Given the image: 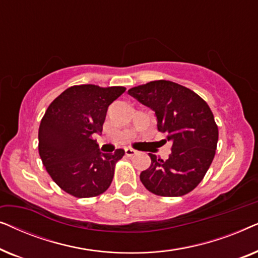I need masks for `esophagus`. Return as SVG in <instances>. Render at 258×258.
<instances>
[{
  "label": "esophagus",
  "instance_id": "obj_1",
  "mask_svg": "<svg viewBox=\"0 0 258 258\" xmlns=\"http://www.w3.org/2000/svg\"><path fill=\"white\" fill-rule=\"evenodd\" d=\"M136 153H137V151L132 149V148H125V155H126V156H128V157L134 156V155H136Z\"/></svg>",
  "mask_w": 258,
  "mask_h": 258
}]
</instances>
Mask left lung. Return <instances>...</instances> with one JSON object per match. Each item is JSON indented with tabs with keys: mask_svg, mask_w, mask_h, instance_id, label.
I'll use <instances>...</instances> for the list:
<instances>
[{
	"mask_svg": "<svg viewBox=\"0 0 258 258\" xmlns=\"http://www.w3.org/2000/svg\"><path fill=\"white\" fill-rule=\"evenodd\" d=\"M128 93L153 109L158 132L172 143L168 160L149 154L151 164L141 172V182L162 197L190 192L204 178L216 153L218 126L209 105L195 91L165 80L141 84Z\"/></svg>",
	"mask_w": 258,
	"mask_h": 258,
	"instance_id": "left-lung-1",
	"label": "left lung"
}]
</instances>
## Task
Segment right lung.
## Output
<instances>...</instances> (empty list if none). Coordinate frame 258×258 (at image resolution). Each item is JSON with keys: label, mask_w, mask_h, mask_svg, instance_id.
Returning <instances> with one entry per match:
<instances>
[{"label": "right lung", "mask_w": 258, "mask_h": 258, "mask_svg": "<svg viewBox=\"0 0 258 258\" xmlns=\"http://www.w3.org/2000/svg\"><path fill=\"white\" fill-rule=\"evenodd\" d=\"M124 87L73 86L49 105L38 129V154L45 170L69 195L88 199L111 184L123 149L102 154L95 133H101L108 107Z\"/></svg>", "instance_id": "add662e5"}]
</instances>
